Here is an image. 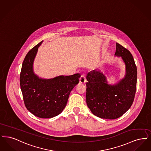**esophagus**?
Listing matches in <instances>:
<instances>
[{
  "mask_svg": "<svg viewBox=\"0 0 151 151\" xmlns=\"http://www.w3.org/2000/svg\"><path fill=\"white\" fill-rule=\"evenodd\" d=\"M79 82L81 83H85L86 82L85 76L84 75H82L79 78Z\"/></svg>",
  "mask_w": 151,
  "mask_h": 151,
  "instance_id": "obj_1",
  "label": "esophagus"
}]
</instances>
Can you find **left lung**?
Returning a JSON list of instances; mask_svg holds the SVG:
<instances>
[{"instance_id": "left-lung-1", "label": "left lung", "mask_w": 151, "mask_h": 151, "mask_svg": "<svg viewBox=\"0 0 151 151\" xmlns=\"http://www.w3.org/2000/svg\"><path fill=\"white\" fill-rule=\"evenodd\" d=\"M114 56L121 57L125 65L124 78L109 84L105 74L95 69L86 76V103L92 114L99 118L114 119L131 107L136 92L137 69L130 52L116 43Z\"/></svg>"}]
</instances>
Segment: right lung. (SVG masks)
I'll use <instances>...</instances> for the list:
<instances>
[{
	"label": "right lung",
	"instance_id": "right-lung-1",
	"mask_svg": "<svg viewBox=\"0 0 151 151\" xmlns=\"http://www.w3.org/2000/svg\"><path fill=\"white\" fill-rule=\"evenodd\" d=\"M43 42L27 53L20 73V87L27 109L38 117L50 118L64 110L70 93L79 83L81 74L45 79L35 74L34 61Z\"/></svg>",
	"mask_w": 151,
	"mask_h": 151
}]
</instances>
